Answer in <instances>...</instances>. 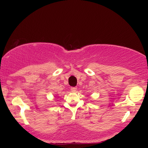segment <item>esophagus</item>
Wrapping results in <instances>:
<instances>
[{
    "mask_svg": "<svg viewBox=\"0 0 148 148\" xmlns=\"http://www.w3.org/2000/svg\"><path fill=\"white\" fill-rule=\"evenodd\" d=\"M71 90L72 92H75L77 90V88L76 87H72L71 88Z\"/></svg>",
    "mask_w": 148,
    "mask_h": 148,
    "instance_id": "34e87169",
    "label": "esophagus"
}]
</instances>
